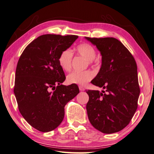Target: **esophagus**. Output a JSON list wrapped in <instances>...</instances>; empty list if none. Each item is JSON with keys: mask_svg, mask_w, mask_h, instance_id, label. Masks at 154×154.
Instances as JSON below:
<instances>
[{"mask_svg": "<svg viewBox=\"0 0 154 154\" xmlns=\"http://www.w3.org/2000/svg\"><path fill=\"white\" fill-rule=\"evenodd\" d=\"M79 89H80V91H85V88L82 87V86H79Z\"/></svg>", "mask_w": 154, "mask_h": 154, "instance_id": "esophagus-1", "label": "esophagus"}]
</instances>
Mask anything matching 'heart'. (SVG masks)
<instances>
[{
  "label": "heart",
  "mask_w": 154,
  "mask_h": 154,
  "mask_svg": "<svg viewBox=\"0 0 154 154\" xmlns=\"http://www.w3.org/2000/svg\"><path fill=\"white\" fill-rule=\"evenodd\" d=\"M76 51L80 57L87 60L88 63L92 64L96 56V51L92 46L88 44H82L79 45ZM73 57L72 51L67 49L60 53L58 58L60 66L66 71H69L72 67V60ZM94 77V73L90 70L83 72L73 71L70 73L67 77V81L70 84H77L84 85L91 81Z\"/></svg>",
  "instance_id": "1"
}]
</instances>
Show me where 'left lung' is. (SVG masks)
<instances>
[{"instance_id": "left-lung-1", "label": "left lung", "mask_w": 154, "mask_h": 154, "mask_svg": "<svg viewBox=\"0 0 154 154\" xmlns=\"http://www.w3.org/2000/svg\"><path fill=\"white\" fill-rule=\"evenodd\" d=\"M101 54V66L93 85L104 91H86L89 97L86 106L91 125L104 134L123 130L137 109L140 88L137 64L132 54L112 37H85Z\"/></svg>"}]
</instances>
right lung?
<instances>
[{
  "mask_svg": "<svg viewBox=\"0 0 154 154\" xmlns=\"http://www.w3.org/2000/svg\"><path fill=\"white\" fill-rule=\"evenodd\" d=\"M78 38L41 35L27 46L18 60L14 87L18 110L26 122L40 132L57 128L63 119L65 106L80 92L76 84L61 85L66 76L58 62L62 51Z\"/></svg>",
  "mask_w": 154,
  "mask_h": 154,
  "instance_id": "obj_1",
  "label": "right lung"
}]
</instances>
